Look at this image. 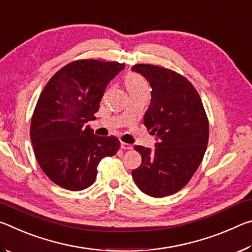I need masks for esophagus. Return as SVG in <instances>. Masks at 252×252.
<instances>
[{"instance_id":"obj_1","label":"esophagus","mask_w":252,"mask_h":252,"mask_svg":"<svg viewBox=\"0 0 252 252\" xmlns=\"http://www.w3.org/2000/svg\"><path fill=\"white\" fill-rule=\"evenodd\" d=\"M121 149H123V150H131L132 146H131V144H129V143L121 142Z\"/></svg>"}]
</instances>
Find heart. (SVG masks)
Wrapping results in <instances>:
<instances>
[{
	"label": "heart",
	"instance_id": "obj_1",
	"mask_svg": "<svg viewBox=\"0 0 252 252\" xmlns=\"http://www.w3.org/2000/svg\"><path fill=\"white\" fill-rule=\"evenodd\" d=\"M126 89L129 93L135 92H148L149 85L146 80L142 76L138 74H129L126 80Z\"/></svg>",
	"mask_w": 252,
	"mask_h": 252
}]
</instances>
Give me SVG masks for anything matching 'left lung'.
<instances>
[{
	"label": "left lung",
	"mask_w": 252,
	"mask_h": 252,
	"mask_svg": "<svg viewBox=\"0 0 252 252\" xmlns=\"http://www.w3.org/2000/svg\"><path fill=\"white\" fill-rule=\"evenodd\" d=\"M132 71L152 88L143 120L158 141L155 150L134 146L142 163L132 177L143 193L163 198L181 190L201 163L209 139L208 118L199 93L185 76L151 64H135Z\"/></svg>",
	"instance_id": "obj_1"
}]
</instances>
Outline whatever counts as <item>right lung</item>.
I'll return each mask as SVG.
<instances>
[{
	"instance_id": "1",
	"label": "right lung",
	"mask_w": 252,
	"mask_h": 252,
	"mask_svg": "<svg viewBox=\"0 0 252 252\" xmlns=\"http://www.w3.org/2000/svg\"><path fill=\"white\" fill-rule=\"evenodd\" d=\"M123 69L119 62L78 60L60 69L41 92L30 132L37 163L55 185L87 189L99 162L120 149L116 136L95 135L85 123L94 119L106 85Z\"/></svg>"
}]
</instances>
